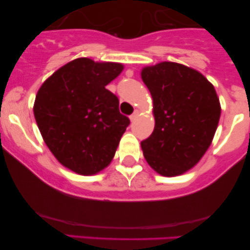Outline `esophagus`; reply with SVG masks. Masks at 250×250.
<instances>
[{"instance_id": "1", "label": "esophagus", "mask_w": 250, "mask_h": 250, "mask_svg": "<svg viewBox=\"0 0 250 250\" xmlns=\"http://www.w3.org/2000/svg\"><path fill=\"white\" fill-rule=\"evenodd\" d=\"M138 114H139V111L138 110H135L134 112H133V114L129 116V119H131V122H133L134 121V119L136 118V116H138Z\"/></svg>"}]
</instances>
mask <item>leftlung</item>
Returning <instances> with one entry per match:
<instances>
[{"label": "left lung", "instance_id": "obj_1", "mask_svg": "<svg viewBox=\"0 0 250 250\" xmlns=\"http://www.w3.org/2000/svg\"><path fill=\"white\" fill-rule=\"evenodd\" d=\"M153 100L155 129L141 142L145 158L164 176L192 168L209 148L221 116L216 91L199 71L176 62L143 68Z\"/></svg>", "mask_w": 250, "mask_h": 250}]
</instances>
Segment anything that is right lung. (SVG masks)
<instances>
[{"label":"right lung","instance_id":"right-lung-1","mask_svg":"<svg viewBox=\"0 0 250 250\" xmlns=\"http://www.w3.org/2000/svg\"><path fill=\"white\" fill-rule=\"evenodd\" d=\"M122 63L78 58L51 75L37 92L34 116L41 134L59 163L82 175L110 164L129 119L105 86Z\"/></svg>","mask_w":250,"mask_h":250}]
</instances>
